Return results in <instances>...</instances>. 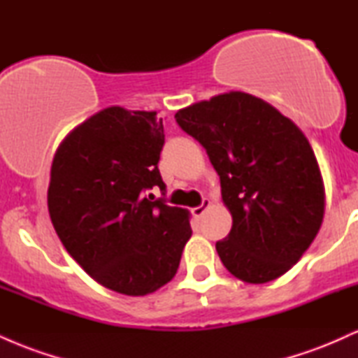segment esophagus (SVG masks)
Returning a JSON list of instances; mask_svg holds the SVG:
<instances>
[{
	"mask_svg": "<svg viewBox=\"0 0 358 358\" xmlns=\"http://www.w3.org/2000/svg\"><path fill=\"white\" fill-rule=\"evenodd\" d=\"M210 205H212L210 200H208V199H203L202 205H199V207L192 208V213H193V217H196V219H200V217H202L203 213L207 212L208 208H210Z\"/></svg>",
	"mask_w": 358,
	"mask_h": 358,
	"instance_id": "esophagus-1",
	"label": "esophagus"
}]
</instances>
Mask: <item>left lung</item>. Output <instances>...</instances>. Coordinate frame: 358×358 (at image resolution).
I'll return each mask as SVG.
<instances>
[{"label": "left lung", "mask_w": 358, "mask_h": 358, "mask_svg": "<svg viewBox=\"0 0 358 358\" xmlns=\"http://www.w3.org/2000/svg\"><path fill=\"white\" fill-rule=\"evenodd\" d=\"M220 176L232 229L215 244L241 281L262 285L301 259L323 222L324 185L303 131L276 108L232 90L175 114Z\"/></svg>", "instance_id": "1"}]
</instances>
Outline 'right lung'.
<instances>
[{
	"label": "right lung",
	"instance_id": "add662e5",
	"mask_svg": "<svg viewBox=\"0 0 358 358\" xmlns=\"http://www.w3.org/2000/svg\"><path fill=\"white\" fill-rule=\"evenodd\" d=\"M165 145L156 110L106 108L57 148L48 213L79 266L108 289L145 296L170 282L190 239V213L155 200Z\"/></svg>",
	"mask_w": 358,
	"mask_h": 358
}]
</instances>
